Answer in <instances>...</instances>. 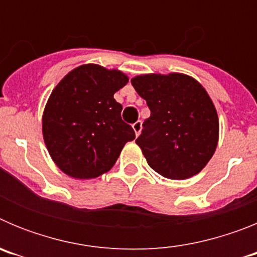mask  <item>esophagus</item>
I'll list each match as a JSON object with an SVG mask.
<instances>
[{
  "instance_id": "34e87169",
  "label": "esophagus",
  "mask_w": 257,
  "mask_h": 257,
  "mask_svg": "<svg viewBox=\"0 0 257 257\" xmlns=\"http://www.w3.org/2000/svg\"><path fill=\"white\" fill-rule=\"evenodd\" d=\"M142 127H143L142 121H138L133 124V128H134V131H135L136 136L140 135V133H142Z\"/></svg>"
}]
</instances>
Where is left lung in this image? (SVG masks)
<instances>
[{"label":"left lung","instance_id":"1","mask_svg":"<svg viewBox=\"0 0 257 257\" xmlns=\"http://www.w3.org/2000/svg\"><path fill=\"white\" fill-rule=\"evenodd\" d=\"M131 83L151 109L136 139L148 165L174 180L201 172L219 142L217 112L203 86L183 73L142 74Z\"/></svg>","mask_w":257,"mask_h":257}]
</instances>
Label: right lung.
<instances>
[{
    "label": "right lung",
    "instance_id": "obj_1",
    "mask_svg": "<svg viewBox=\"0 0 257 257\" xmlns=\"http://www.w3.org/2000/svg\"><path fill=\"white\" fill-rule=\"evenodd\" d=\"M127 82L121 70L83 64L52 90L42 115V134L52 161L68 176L94 179L105 174L124 144L135 139L113 96Z\"/></svg>",
    "mask_w": 257,
    "mask_h": 257
}]
</instances>
